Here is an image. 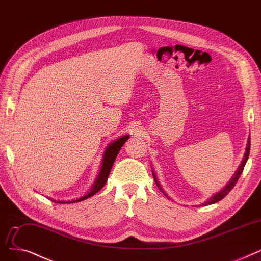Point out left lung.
Masks as SVG:
<instances>
[{"label":"left lung","mask_w":261,"mask_h":261,"mask_svg":"<svg viewBox=\"0 0 261 261\" xmlns=\"http://www.w3.org/2000/svg\"><path fill=\"white\" fill-rule=\"evenodd\" d=\"M250 150H251V139H249V142H247V147H246V153H245V155H244V159H243V161H242V164H241V166H240L239 170L237 171V173H236V175L233 176V178L228 182V185L226 186V187H225L224 189L221 190L219 193H217L216 195H214L212 198H210V200L206 203V205L215 204V203H217V202L221 201L222 198H224V197L228 194V192H229V191L234 187L236 184H237V181H238V179H239V177H240V175L242 174L243 169H244V166H245L246 161H247V158H249V156H250ZM153 176H154V179H155L156 185L158 186V188H159L161 191H163V189H161V187L159 186V184L157 182V179H156V176H155L154 173H153ZM163 192H164V191H163Z\"/></svg>","instance_id":"obj_1"}]
</instances>
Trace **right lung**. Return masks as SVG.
Instances as JSON below:
<instances>
[{
	"instance_id": "obj_1",
	"label": "right lung",
	"mask_w": 261,
	"mask_h": 261,
	"mask_svg": "<svg viewBox=\"0 0 261 261\" xmlns=\"http://www.w3.org/2000/svg\"><path fill=\"white\" fill-rule=\"evenodd\" d=\"M129 136H123V137L119 138L118 140H116L115 142L111 143L108 147L107 150L105 152V156H104V159H103V165H102V169H101V173L100 175H98L96 181H95V185L92 187V189L90 190V192L87 193L86 195H84L83 197L79 198V200H74V201H69V202H60V201H57V203H61V204H65V203H75V202H80V201H83V200H86V198H88L90 196H92L93 194H95L97 191H100L103 187L104 185L106 184L107 181V178L109 176V173H110V170L111 168H113L114 166V163L116 160V157L118 155V153L120 152L122 145L125 143L127 141ZM49 200H52V198H49ZM53 202H56V201H53Z\"/></svg>"
}]
</instances>
